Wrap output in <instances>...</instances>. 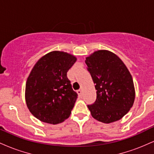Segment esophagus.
<instances>
[{"label":"esophagus","instance_id":"1","mask_svg":"<svg viewBox=\"0 0 154 154\" xmlns=\"http://www.w3.org/2000/svg\"><path fill=\"white\" fill-rule=\"evenodd\" d=\"M77 93H78V94H79V96H81V95H82V90H78V91H77Z\"/></svg>","mask_w":154,"mask_h":154}]
</instances>
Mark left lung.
I'll use <instances>...</instances> for the list:
<instances>
[{
	"label": "left lung",
	"instance_id": "obj_1",
	"mask_svg": "<svg viewBox=\"0 0 154 154\" xmlns=\"http://www.w3.org/2000/svg\"><path fill=\"white\" fill-rule=\"evenodd\" d=\"M85 63L97 91L95 103L88 106L92 116L106 124L121 119L135 98L128 69L119 56L107 50L95 51L86 58Z\"/></svg>",
	"mask_w": 154,
	"mask_h": 154
}]
</instances>
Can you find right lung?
Listing matches in <instances>:
<instances>
[{
    "label": "right lung",
    "mask_w": 154,
    "mask_h": 154,
    "mask_svg": "<svg viewBox=\"0 0 154 154\" xmlns=\"http://www.w3.org/2000/svg\"><path fill=\"white\" fill-rule=\"evenodd\" d=\"M77 61L73 55L54 51L37 61L28 77L25 100L35 117L56 125L71 114L77 94L72 90L67 72Z\"/></svg>",
    "instance_id": "obj_1"
}]
</instances>
